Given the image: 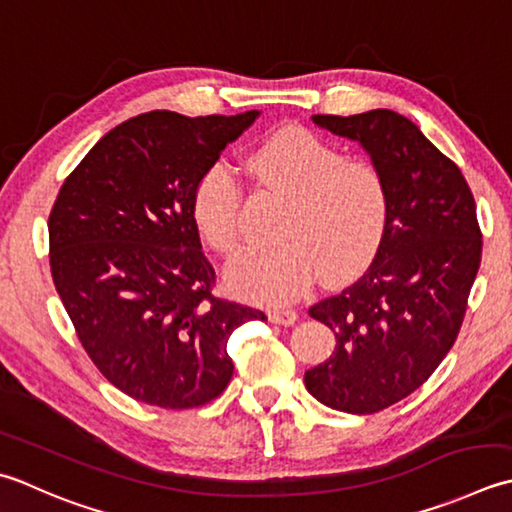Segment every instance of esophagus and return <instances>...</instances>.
<instances>
[{"label": "esophagus", "instance_id": "1", "mask_svg": "<svg viewBox=\"0 0 512 512\" xmlns=\"http://www.w3.org/2000/svg\"><path fill=\"white\" fill-rule=\"evenodd\" d=\"M268 319L273 324H279V326H290L297 322V313L293 308H273L268 313Z\"/></svg>", "mask_w": 512, "mask_h": 512}]
</instances>
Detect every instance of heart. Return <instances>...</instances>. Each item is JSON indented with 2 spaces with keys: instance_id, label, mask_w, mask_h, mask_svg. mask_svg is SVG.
<instances>
[{
  "instance_id": "heart-1",
  "label": "heart",
  "mask_w": 512,
  "mask_h": 512,
  "mask_svg": "<svg viewBox=\"0 0 512 512\" xmlns=\"http://www.w3.org/2000/svg\"><path fill=\"white\" fill-rule=\"evenodd\" d=\"M250 173L288 208L282 242L250 246L226 266V284L239 297L286 304L322 273L326 282L364 270L384 242L388 190L379 170L346 159L306 128L286 126L248 157ZM242 188L224 164L210 166L193 193V219L208 246L230 253L239 239Z\"/></svg>"
}]
</instances>
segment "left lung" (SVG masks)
<instances>
[{"label":"left lung","instance_id":"8db88e82","mask_svg":"<svg viewBox=\"0 0 512 512\" xmlns=\"http://www.w3.org/2000/svg\"><path fill=\"white\" fill-rule=\"evenodd\" d=\"M310 119L362 146L388 190L373 264L308 308L337 342L324 364L306 370L308 393L342 413L370 415L422 386L453 348L482 262V230L462 170L404 115L375 108Z\"/></svg>","mask_w":512,"mask_h":512}]
</instances>
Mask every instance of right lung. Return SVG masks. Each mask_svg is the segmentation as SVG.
<instances>
[{
    "label": "right lung",
    "instance_id": "obj_1",
    "mask_svg": "<svg viewBox=\"0 0 512 512\" xmlns=\"http://www.w3.org/2000/svg\"><path fill=\"white\" fill-rule=\"evenodd\" d=\"M259 117L150 110L115 126L68 175L48 217L50 273L93 364L128 397L195 408L233 377L228 337L262 310L210 293L193 193Z\"/></svg>",
    "mask_w": 512,
    "mask_h": 512
}]
</instances>
